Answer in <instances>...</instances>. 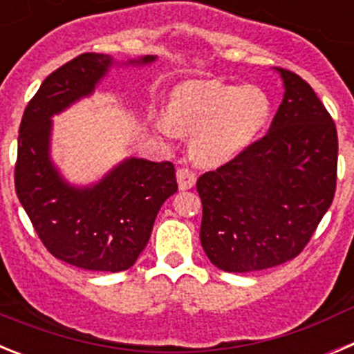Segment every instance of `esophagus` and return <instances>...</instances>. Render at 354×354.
I'll use <instances>...</instances> for the list:
<instances>
[{
  "label": "esophagus",
  "instance_id": "obj_1",
  "mask_svg": "<svg viewBox=\"0 0 354 354\" xmlns=\"http://www.w3.org/2000/svg\"><path fill=\"white\" fill-rule=\"evenodd\" d=\"M177 183H179V189H183V192L192 189L196 183V175L187 168H179L177 170Z\"/></svg>",
  "mask_w": 354,
  "mask_h": 354
}]
</instances>
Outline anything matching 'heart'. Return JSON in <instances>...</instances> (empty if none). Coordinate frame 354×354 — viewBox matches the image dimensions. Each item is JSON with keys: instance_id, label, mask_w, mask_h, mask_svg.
<instances>
[{"instance_id": "1", "label": "heart", "mask_w": 354, "mask_h": 354, "mask_svg": "<svg viewBox=\"0 0 354 354\" xmlns=\"http://www.w3.org/2000/svg\"><path fill=\"white\" fill-rule=\"evenodd\" d=\"M273 113L270 95L253 84L186 81L167 99V117L156 127L165 136L193 133L192 154L218 167L248 150L268 129Z\"/></svg>"}]
</instances>
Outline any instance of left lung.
<instances>
[{
	"instance_id": "8db88e82",
	"label": "left lung",
	"mask_w": 354,
	"mask_h": 354,
	"mask_svg": "<svg viewBox=\"0 0 354 354\" xmlns=\"http://www.w3.org/2000/svg\"><path fill=\"white\" fill-rule=\"evenodd\" d=\"M274 71L286 92L270 133L196 180L202 248L227 273L268 270L299 255L335 196V124L310 84Z\"/></svg>"
}]
</instances>
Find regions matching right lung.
<instances>
[{"label": "right lung", "mask_w": 354, "mask_h": 354, "mask_svg": "<svg viewBox=\"0 0 354 354\" xmlns=\"http://www.w3.org/2000/svg\"><path fill=\"white\" fill-rule=\"evenodd\" d=\"M147 55L126 65H150ZM117 62L84 53L51 72L24 109L17 138L15 192L44 246L90 271L129 270L147 246L156 216L177 192L170 161L127 158L97 183L71 184L51 159L55 115L90 97Z\"/></svg>", "instance_id": "1"}]
</instances>
